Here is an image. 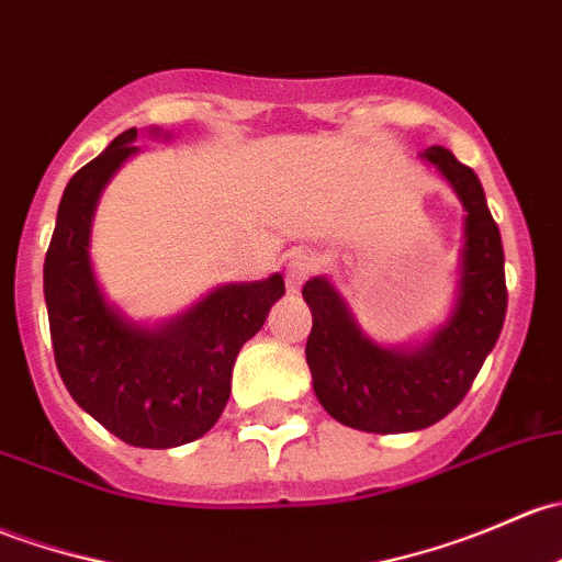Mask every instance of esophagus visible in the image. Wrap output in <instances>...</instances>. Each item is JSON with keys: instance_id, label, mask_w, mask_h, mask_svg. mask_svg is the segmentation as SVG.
<instances>
[{"instance_id": "34e87169", "label": "esophagus", "mask_w": 562, "mask_h": 562, "mask_svg": "<svg viewBox=\"0 0 562 562\" xmlns=\"http://www.w3.org/2000/svg\"><path fill=\"white\" fill-rule=\"evenodd\" d=\"M317 269V256L315 252L304 250V252H296V256L288 261V269H285V285H288V293H299L301 285H304L306 280L312 277V271Z\"/></svg>"}]
</instances>
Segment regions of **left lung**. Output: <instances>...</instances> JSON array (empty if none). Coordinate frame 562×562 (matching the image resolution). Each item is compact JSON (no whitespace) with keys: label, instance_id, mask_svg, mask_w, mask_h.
I'll return each instance as SVG.
<instances>
[{"label":"left lung","instance_id":"obj_1","mask_svg":"<svg viewBox=\"0 0 562 562\" xmlns=\"http://www.w3.org/2000/svg\"><path fill=\"white\" fill-rule=\"evenodd\" d=\"M423 158L450 180L469 212L450 323L420 350H387L363 336L328 280L315 277L301 291L312 310L306 363L317 401L334 420L369 434H406L450 415L474 385L506 317L504 245L480 177L447 147H428Z\"/></svg>","mask_w":562,"mask_h":562}]
</instances>
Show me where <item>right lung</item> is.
<instances>
[{
    "label": "right lung",
    "mask_w": 562,
    "mask_h": 562,
    "mask_svg": "<svg viewBox=\"0 0 562 562\" xmlns=\"http://www.w3.org/2000/svg\"><path fill=\"white\" fill-rule=\"evenodd\" d=\"M137 128L67 182L45 256V304L58 374L78 406L132 447L169 450L204 436L226 409L241 345L285 293L280 274L226 285L169 326L147 330L104 301L88 258L99 193L137 147Z\"/></svg>",
    "instance_id": "obj_1"
}]
</instances>
